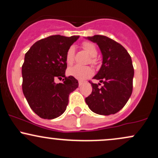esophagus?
Listing matches in <instances>:
<instances>
[{
  "instance_id": "esophagus-1",
  "label": "esophagus",
  "mask_w": 158,
  "mask_h": 158,
  "mask_svg": "<svg viewBox=\"0 0 158 158\" xmlns=\"http://www.w3.org/2000/svg\"><path fill=\"white\" fill-rule=\"evenodd\" d=\"M82 84H83V82H82V81H79V85L81 86Z\"/></svg>"
}]
</instances>
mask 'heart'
I'll use <instances>...</instances> for the list:
<instances>
[{
	"label": "heart",
	"mask_w": 158,
	"mask_h": 158,
	"mask_svg": "<svg viewBox=\"0 0 158 158\" xmlns=\"http://www.w3.org/2000/svg\"><path fill=\"white\" fill-rule=\"evenodd\" d=\"M82 47L89 55L90 57L91 64L96 65L98 64V59L96 55L98 54L97 47L94 43L91 41H84L82 44ZM75 58V48L73 46H70L67 49L66 52L65 60L66 63L68 65H71L73 63ZM67 73L69 76L79 79V80H84L87 78L90 77L93 75V69L90 66H81L79 65H76L69 67L67 70Z\"/></svg>",
	"instance_id": "1"
}]
</instances>
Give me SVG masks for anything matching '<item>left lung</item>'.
<instances>
[{"instance_id": "1", "label": "left lung", "mask_w": 158, "mask_h": 158, "mask_svg": "<svg viewBox=\"0 0 158 158\" xmlns=\"http://www.w3.org/2000/svg\"><path fill=\"white\" fill-rule=\"evenodd\" d=\"M97 43L103 55L100 70L93 79L100 83L92 84V92L85 98L91 110L100 115H110L125 106L132 92L134 69L132 59L123 46L104 35L87 37Z\"/></svg>"}]
</instances>
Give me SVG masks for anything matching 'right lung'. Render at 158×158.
<instances>
[{
	"mask_svg": "<svg viewBox=\"0 0 158 158\" xmlns=\"http://www.w3.org/2000/svg\"><path fill=\"white\" fill-rule=\"evenodd\" d=\"M79 37L49 36L36 41L25 55L23 92L29 107L41 118L60 117L66 110L69 94L79 86L77 79L65 76L66 52ZM62 77V84L54 82Z\"/></svg>",
	"mask_w": 158,
	"mask_h": 158,
	"instance_id": "obj_1",
	"label": "right lung"
}]
</instances>
